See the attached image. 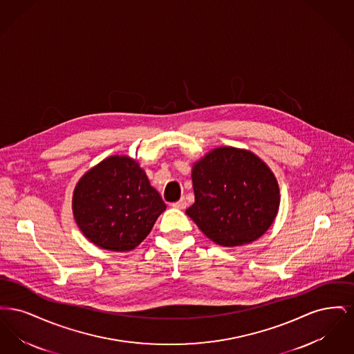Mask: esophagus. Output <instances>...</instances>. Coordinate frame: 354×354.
I'll return each instance as SVG.
<instances>
[{"mask_svg":"<svg viewBox=\"0 0 354 354\" xmlns=\"http://www.w3.org/2000/svg\"><path fill=\"white\" fill-rule=\"evenodd\" d=\"M172 207H174V208H176V209H185V207H187V202H185V198H182L180 201L174 203V204H172Z\"/></svg>","mask_w":354,"mask_h":354,"instance_id":"obj_1","label":"esophagus"}]
</instances>
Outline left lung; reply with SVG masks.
I'll use <instances>...</instances> for the list:
<instances>
[{
	"label": "left lung",
	"mask_w": 354,
	"mask_h": 354,
	"mask_svg": "<svg viewBox=\"0 0 354 354\" xmlns=\"http://www.w3.org/2000/svg\"><path fill=\"white\" fill-rule=\"evenodd\" d=\"M195 203L185 214L221 247H240L264 235L276 219L280 188L256 153L218 147L192 166Z\"/></svg>",
	"instance_id": "obj_1"
}]
</instances>
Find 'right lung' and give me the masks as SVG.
Here are the masks:
<instances>
[{
    "label": "right lung",
    "instance_id": "obj_1",
    "mask_svg": "<svg viewBox=\"0 0 354 354\" xmlns=\"http://www.w3.org/2000/svg\"><path fill=\"white\" fill-rule=\"evenodd\" d=\"M165 209L145 169L127 155L103 159L84 172L73 192V215L81 232L114 252L138 247Z\"/></svg>",
    "mask_w": 354,
    "mask_h": 354
}]
</instances>
